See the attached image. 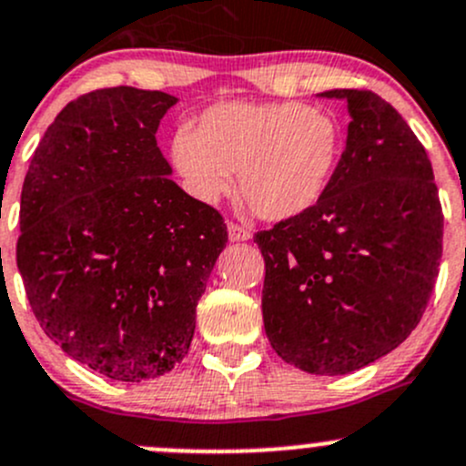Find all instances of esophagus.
Returning <instances> with one entry per match:
<instances>
[{"instance_id": "1", "label": "esophagus", "mask_w": 466, "mask_h": 466, "mask_svg": "<svg viewBox=\"0 0 466 466\" xmlns=\"http://www.w3.org/2000/svg\"><path fill=\"white\" fill-rule=\"evenodd\" d=\"M228 234H229V241H232V243L248 241V238L252 237L250 229L243 228V225H238V223H228Z\"/></svg>"}]
</instances>
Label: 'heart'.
Wrapping results in <instances>:
<instances>
[{
  "label": "heart",
  "instance_id": "obj_1",
  "mask_svg": "<svg viewBox=\"0 0 466 466\" xmlns=\"http://www.w3.org/2000/svg\"><path fill=\"white\" fill-rule=\"evenodd\" d=\"M342 130L329 112L302 103L228 101L207 107L196 128L171 139V164L194 198L216 203L232 189L266 220L313 209L331 187Z\"/></svg>",
  "mask_w": 466,
  "mask_h": 466
}]
</instances>
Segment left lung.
Returning a JSON list of instances; mask_svg holds the SVG:
<instances>
[{"mask_svg":"<svg viewBox=\"0 0 466 466\" xmlns=\"http://www.w3.org/2000/svg\"><path fill=\"white\" fill-rule=\"evenodd\" d=\"M320 96L345 98L351 116L331 187L255 243L272 350L304 372L338 377L397 350L420 324L444 216L429 155L388 101L370 89Z\"/></svg>","mask_w":466,"mask_h":466,"instance_id":"obj_1","label":"left lung"}]
</instances>
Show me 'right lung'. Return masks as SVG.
<instances>
[{"mask_svg": "<svg viewBox=\"0 0 466 466\" xmlns=\"http://www.w3.org/2000/svg\"><path fill=\"white\" fill-rule=\"evenodd\" d=\"M176 103L126 86L83 94L46 128L22 187L17 268L42 331L128 383L185 359L228 243L223 216L168 177L157 148Z\"/></svg>", "mask_w": 466, "mask_h": 466, "instance_id": "add662e5", "label": "right lung"}]
</instances>
